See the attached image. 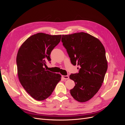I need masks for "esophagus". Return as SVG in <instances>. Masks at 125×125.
I'll return each mask as SVG.
<instances>
[{"instance_id":"obj_1","label":"esophagus","mask_w":125,"mask_h":125,"mask_svg":"<svg viewBox=\"0 0 125 125\" xmlns=\"http://www.w3.org/2000/svg\"><path fill=\"white\" fill-rule=\"evenodd\" d=\"M62 78L65 80H68L69 78L68 75H62Z\"/></svg>"}]
</instances>
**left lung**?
<instances>
[{"instance_id": "1", "label": "left lung", "mask_w": 125, "mask_h": 125, "mask_svg": "<svg viewBox=\"0 0 125 125\" xmlns=\"http://www.w3.org/2000/svg\"><path fill=\"white\" fill-rule=\"evenodd\" d=\"M62 42L73 65L80 66L79 73L70 79L75 86L71 96L79 102L90 100L99 91L107 69L105 50L101 41L86 33L62 35Z\"/></svg>"}]
</instances>
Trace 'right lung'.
I'll list each match as a JSON object with an SVG mask.
<instances>
[{"label":"right lung","mask_w":125,"mask_h":125,"mask_svg":"<svg viewBox=\"0 0 125 125\" xmlns=\"http://www.w3.org/2000/svg\"><path fill=\"white\" fill-rule=\"evenodd\" d=\"M62 35L43 33L34 34L21 45L17 56L18 75L21 85L37 101L50 96L61 80V75L46 70L44 66L51 61V52L61 40Z\"/></svg>","instance_id":"obj_1"}]
</instances>
